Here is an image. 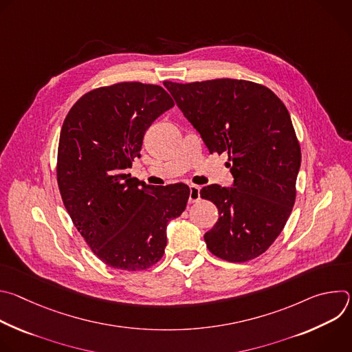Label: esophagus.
Returning <instances> with one entry per match:
<instances>
[{"label":"esophagus","instance_id":"34e87169","mask_svg":"<svg viewBox=\"0 0 352 352\" xmlns=\"http://www.w3.org/2000/svg\"><path fill=\"white\" fill-rule=\"evenodd\" d=\"M189 204H196L200 200V188L196 185L189 186Z\"/></svg>","mask_w":352,"mask_h":352}]
</instances>
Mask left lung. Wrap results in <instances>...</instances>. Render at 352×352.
<instances>
[{
	"label": "left lung",
	"instance_id": "left-lung-1",
	"mask_svg": "<svg viewBox=\"0 0 352 352\" xmlns=\"http://www.w3.org/2000/svg\"><path fill=\"white\" fill-rule=\"evenodd\" d=\"M209 152L227 153L232 186H205L219 209L205 234L210 252L228 262L255 259L283 231L294 202L300 147L281 100L266 86L238 79L164 82Z\"/></svg>",
	"mask_w": 352,
	"mask_h": 352
}]
</instances>
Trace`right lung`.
<instances>
[{
    "label": "right lung",
    "instance_id": "right-lung-1",
    "mask_svg": "<svg viewBox=\"0 0 352 352\" xmlns=\"http://www.w3.org/2000/svg\"><path fill=\"white\" fill-rule=\"evenodd\" d=\"M174 107L157 85L122 82L83 94L61 129L57 181L74 226L110 267L156 265L170 220L186 208V185L152 188L125 174L140 157L147 128Z\"/></svg>",
    "mask_w": 352,
    "mask_h": 352
}]
</instances>
